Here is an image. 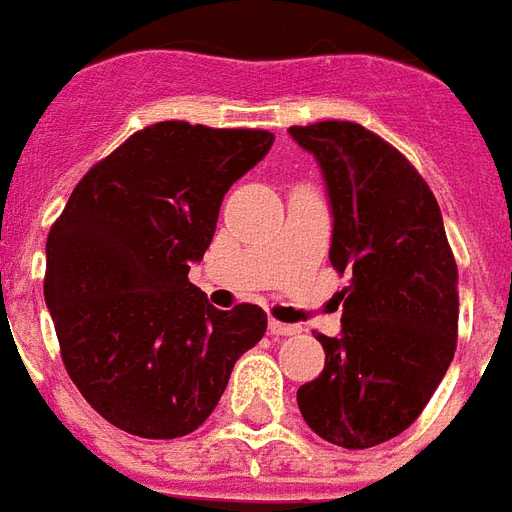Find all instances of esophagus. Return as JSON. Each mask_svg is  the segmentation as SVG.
Segmentation results:
<instances>
[{
  "mask_svg": "<svg viewBox=\"0 0 512 512\" xmlns=\"http://www.w3.org/2000/svg\"><path fill=\"white\" fill-rule=\"evenodd\" d=\"M268 331L274 333V336H295V333H301V328H298V325L271 320V323H268Z\"/></svg>",
  "mask_w": 512,
  "mask_h": 512,
  "instance_id": "esophagus-1",
  "label": "esophagus"
}]
</instances>
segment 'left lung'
I'll list each match as a JSON object with an SVG mask.
<instances>
[{"label":"left lung","instance_id":"obj_1","mask_svg":"<svg viewBox=\"0 0 512 512\" xmlns=\"http://www.w3.org/2000/svg\"><path fill=\"white\" fill-rule=\"evenodd\" d=\"M287 132L320 165L328 257L352 276L342 333H317L325 369L298 388V410L333 445L374 448L415 423L453 361L456 260L437 198L391 143L352 121Z\"/></svg>","mask_w":512,"mask_h":512}]
</instances>
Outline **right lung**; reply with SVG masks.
I'll list each match as a JSON object with an SVG mask.
<instances>
[{
  "mask_svg": "<svg viewBox=\"0 0 512 512\" xmlns=\"http://www.w3.org/2000/svg\"><path fill=\"white\" fill-rule=\"evenodd\" d=\"M266 130L160 121L73 189L45 244V306L83 399L116 429L176 439L203 426L268 317L219 312L187 279L233 181L263 160Z\"/></svg>",
  "mask_w": 512,
  "mask_h": 512,
  "instance_id": "obj_1",
  "label": "right lung"
}]
</instances>
